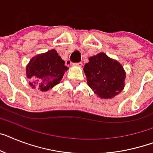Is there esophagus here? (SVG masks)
<instances>
[{"label":"esophagus","instance_id":"1","mask_svg":"<svg viewBox=\"0 0 153 153\" xmlns=\"http://www.w3.org/2000/svg\"><path fill=\"white\" fill-rule=\"evenodd\" d=\"M74 65H75V66H78V67H82V62L74 63Z\"/></svg>","mask_w":153,"mask_h":153}]
</instances>
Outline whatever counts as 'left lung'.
<instances>
[{"label": "left lung", "instance_id": "obj_1", "mask_svg": "<svg viewBox=\"0 0 153 153\" xmlns=\"http://www.w3.org/2000/svg\"><path fill=\"white\" fill-rule=\"evenodd\" d=\"M84 67L87 83L102 99L113 98L123 90L125 72L122 65L109 58L104 53L88 59Z\"/></svg>", "mask_w": 153, "mask_h": 153}]
</instances>
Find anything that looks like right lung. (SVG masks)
<instances>
[{
  "instance_id": "add662e5",
  "label": "right lung",
  "mask_w": 153,
  "mask_h": 153,
  "mask_svg": "<svg viewBox=\"0 0 153 153\" xmlns=\"http://www.w3.org/2000/svg\"><path fill=\"white\" fill-rule=\"evenodd\" d=\"M67 70L68 67L57 51L51 50L32 58L27 65L26 74L33 88L47 91L60 82Z\"/></svg>"
}]
</instances>
